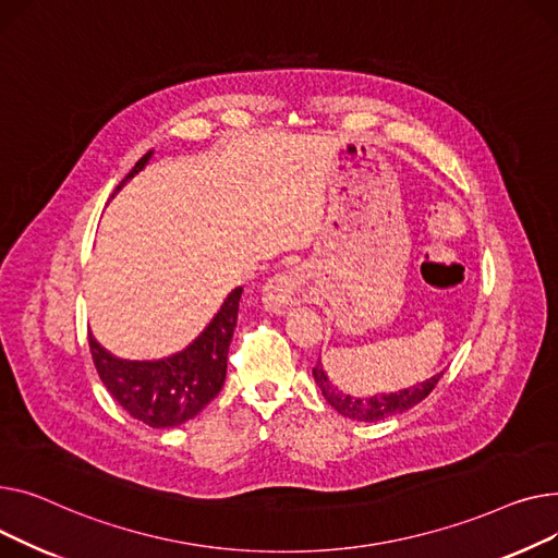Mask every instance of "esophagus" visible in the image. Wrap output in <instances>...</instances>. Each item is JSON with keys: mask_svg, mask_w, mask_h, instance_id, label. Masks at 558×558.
I'll return each instance as SVG.
<instances>
[{"mask_svg": "<svg viewBox=\"0 0 558 558\" xmlns=\"http://www.w3.org/2000/svg\"><path fill=\"white\" fill-rule=\"evenodd\" d=\"M264 306L270 313H283L288 308H292L294 304H300L304 298V279L298 270H288L281 275H275L264 290Z\"/></svg>", "mask_w": 558, "mask_h": 558, "instance_id": "obj_1", "label": "esophagus"}]
</instances>
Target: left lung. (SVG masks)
I'll list each match as a JSON object with an SVG mask.
<instances>
[{"label":"left lung","mask_w":558,"mask_h":558,"mask_svg":"<svg viewBox=\"0 0 558 558\" xmlns=\"http://www.w3.org/2000/svg\"><path fill=\"white\" fill-rule=\"evenodd\" d=\"M313 376H315L317 387L322 389V397L336 412H340L342 416L353 418V421L374 423V421H380V418H387V416L401 414V412L414 408L416 403H421L435 389V385L439 383L444 372L428 378V380L416 383L412 387L391 391V395H378V397H369V399H357V397H351V395H344V391H340L331 383V378L326 376V372L322 367V360L313 367Z\"/></svg>","instance_id":"8db88e82"}]
</instances>
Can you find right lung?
<instances>
[{"label":"right lung","mask_w":558,"mask_h":558,"mask_svg":"<svg viewBox=\"0 0 558 558\" xmlns=\"http://www.w3.org/2000/svg\"><path fill=\"white\" fill-rule=\"evenodd\" d=\"M153 157L148 150L121 186L135 178ZM114 191V193H117ZM112 193V198H114ZM243 288L227 294L205 331L186 349L161 360H123L106 351L89 333L94 367L112 399L133 418L150 428H173L201 414L222 389L227 376V351L232 344Z\"/></svg>","instance_id":"add662e5"}]
</instances>
